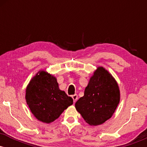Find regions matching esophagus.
<instances>
[{
	"label": "esophagus",
	"mask_w": 147,
	"mask_h": 147,
	"mask_svg": "<svg viewBox=\"0 0 147 147\" xmlns=\"http://www.w3.org/2000/svg\"><path fill=\"white\" fill-rule=\"evenodd\" d=\"M72 99H73V101H74V103H75L76 102H77V99H78V96H77V95H72Z\"/></svg>",
	"instance_id": "34e87169"
}]
</instances>
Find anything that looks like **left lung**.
<instances>
[{"label": "left lung", "mask_w": 147, "mask_h": 147, "mask_svg": "<svg viewBox=\"0 0 147 147\" xmlns=\"http://www.w3.org/2000/svg\"><path fill=\"white\" fill-rule=\"evenodd\" d=\"M120 101V91L113 75L99 66L90 77L84 95L75 103V108L87 124L98 126L109 119Z\"/></svg>", "instance_id": "left-lung-1"}]
</instances>
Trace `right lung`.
<instances>
[{"label": "right lung", "instance_id": "right-lung-1", "mask_svg": "<svg viewBox=\"0 0 147 147\" xmlns=\"http://www.w3.org/2000/svg\"><path fill=\"white\" fill-rule=\"evenodd\" d=\"M25 100L33 115L46 124L54 122L73 104V99L59 89L56 77L43 70L27 86Z\"/></svg>", "mask_w": 147, "mask_h": 147}]
</instances>
